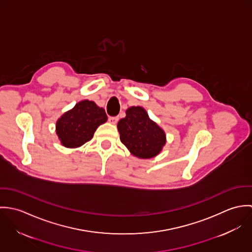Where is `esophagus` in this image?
Listing matches in <instances>:
<instances>
[{
  "instance_id": "1",
  "label": "esophagus",
  "mask_w": 252,
  "mask_h": 252,
  "mask_svg": "<svg viewBox=\"0 0 252 252\" xmlns=\"http://www.w3.org/2000/svg\"><path fill=\"white\" fill-rule=\"evenodd\" d=\"M108 120H109L110 123L115 124V123H117V121L119 120V116H110V117L108 118Z\"/></svg>"
}]
</instances>
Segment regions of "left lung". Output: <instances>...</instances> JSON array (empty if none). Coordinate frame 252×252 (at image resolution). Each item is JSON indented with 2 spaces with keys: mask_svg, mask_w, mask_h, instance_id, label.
<instances>
[{
  "mask_svg": "<svg viewBox=\"0 0 252 252\" xmlns=\"http://www.w3.org/2000/svg\"><path fill=\"white\" fill-rule=\"evenodd\" d=\"M120 141L130 152L143 159L159 154L166 143L164 131L148 117L141 107H131L126 116L118 121Z\"/></svg>",
  "mask_w": 252,
  "mask_h": 252,
  "instance_id": "obj_1",
  "label": "left lung"
}]
</instances>
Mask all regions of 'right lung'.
<instances>
[{
    "label": "right lung",
    "instance_id": "right-lung-1",
    "mask_svg": "<svg viewBox=\"0 0 252 252\" xmlns=\"http://www.w3.org/2000/svg\"><path fill=\"white\" fill-rule=\"evenodd\" d=\"M108 120L105 109L84 100L64 113L56 123V133L66 147H78L89 142L99 127Z\"/></svg>",
    "mask_w": 252,
    "mask_h": 252
}]
</instances>
